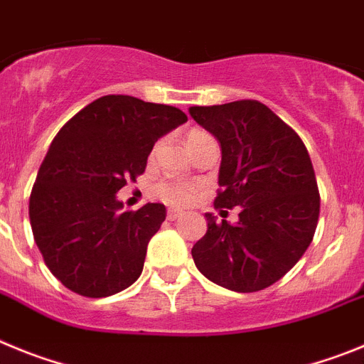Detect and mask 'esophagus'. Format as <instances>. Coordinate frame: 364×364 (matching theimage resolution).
Returning <instances> with one entry per match:
<instances>
[{
    "label": "esophagus",
    "instance_id": "esophagus-1",
    "mask_svg": "<svg viewBox=\"0 0 364 364\" xmlns=\"http://www.w3.org/2000/svg\"><path fill=\"white\" fill-rule=\"evenodd\" d=\"M181 212L179 210H174V208H170L168 212H166V218H168V221H176V219L181 218Z\"/></svg>",
    "mask_w": 364,
    "mask_h": 364
}]
</instances>
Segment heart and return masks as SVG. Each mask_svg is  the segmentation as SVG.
Here are the masks:
<instances>
[{"instance_id": "1", "label": "heart", "mask_w": 364, "mask_h": 364, "mask_svg": "<svg viewBox=\"0 0 364 364\" xmlns=\"http://www.w3.org/2000/svg\"><path fill=\"white\" fill-rule=\"evenodd\" d=\"M205 137H210L203 130H190L186 134V143H188V149L192 150L199 141H203ZM156 196L161 199L163 203L172 206H188L199 198L201 194V186L198 183L192 181H176V179H163L156 185L154 188Z\"/></svg>"}]
</instances>
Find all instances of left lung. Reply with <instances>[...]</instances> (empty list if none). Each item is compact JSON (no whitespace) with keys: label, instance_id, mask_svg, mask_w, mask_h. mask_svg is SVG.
<instances>
[{"label":"left lung","instance_id":"8db88e82","mask_svg":"<svg viewBox=\"0 0 364 364\" xmlns=\"http://www.w3.org/2000/svg\"><path fill=\"white\" fill-rule=\"evenodd\" d=\"M188 112L221 143L214 206H241L237 225L206 214V234L192 247L196 267L234 292L263 290L301 259L316 234L321 198L309 150L261 101Z\"/></svg>","mask_w":364,"mask_h":364}]
</instances>
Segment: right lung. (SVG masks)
<instances>
[{
  "label": "right lung",
  "instance_id": "1",
  "mask_svg": "<svg viewBox=\"0 0 364 364\" xmlns=\"http://www.w3.org/2000/svg\"><path fill=\"white\" fill-rule=\"evenodd\" d=\"M186 119L170 105L112 94L61 127L38 170L28 215L45 264L68 290L107 297L141 276L166 208L146 203L125 212L116 192L145 172L154 143Z\"/></svg>",
  "mask_w": 364,
  "mask_h": 364
}]
</instances>
